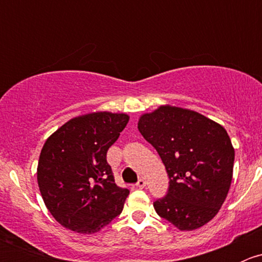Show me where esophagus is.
Masks as SVG:
<instances>
[{
  "label": "esophagus",
  "instance_id": "esophagus-1",
  "mask_svg": "<svg viewBox=\"0 0 262 262\" xmlns=\"http://www.w3.org/2000/svg\"><path fill=\"white\" fill-rule=\"evenodd\" d=\"M137 186H138L139 189H143V187H146V181H144L143 179H139L138 182H137Z\"/></svg>",
  "mask_w": 262,
  "mask_h": 262
}]
</instances>
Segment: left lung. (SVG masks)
I'll use <instances>...</instances> for the list:
<instances>
[{"label":"left lung","mask_w":262,"mask_h":262,"mask_svg":"<svg viewBox=\"0 0 262 262\" xmlns=\"http://www.w3.org/2000/svg\"><path fill=\"white\" fill-rule=\"evenodd\" d=\"M138 129L170 179L167 195L153 203L156 213L180 231L212 221L233 176L234 148L226 129L199 113L170 105L142 115Z\"/></svg>","instance_id":"1"}]
</instances>
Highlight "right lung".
<instances>
[{
    "mask_svg": "<svg viewBox=\"0 0 262 262\" xmlns=\"http://www.w3.org/2000/svg\"><path fill=\"white\" fill-rule=\"evenodd\" d=\"M129 121L97 112L71 119L41 148L38 185L58 223L77 233L99 232L121 213L128 189L115 184L107 149Z\"/></svg>",
    "mask_w": 262,
    "mask_h": 262,
    "instance_id": "right-lung-1",
    "label": "right lung"
}]
</instances>
